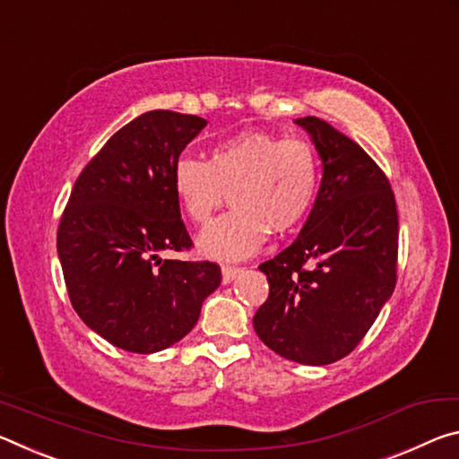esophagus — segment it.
I'll return each instance as SVG.
<instances>
[{"instance_id":"obj_1","label":"esophagus","mask_w":459,"mask_h":459,"mask_svg":"<svg viewBox=\"0 0 459 459\" xmlns=\"http://www.w3.org/2000/svg\"><path fill=\"white\" fill-rule=\"evenodd\" d=\"M239 270H242V268H238V266H221V281H223V284H230L231 281H234L236 276L239 274Z\"/></svg>"}]
</instances>
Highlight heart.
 <instances>
[{
  "label": "heart",
  "instance_id": "obj_1",
  "mask_svg": "<svg viewBox=\"0 0 459 459\" xmlns=\"http://www.w3.org/2000/svg\"><path fill=\"white\" fill-rule=\"evenodd\" d=\"M321 164L311 142L242 132L217 142L207 162L183 156L172 167V189L193 223H207L231 195L230 213L199 236V250L215 260L250 256L268 230L289 234L309 215L319 189Z\"/></svg>",
  "mask_w": 459,
  "mask_h": 459
}]
</instances>
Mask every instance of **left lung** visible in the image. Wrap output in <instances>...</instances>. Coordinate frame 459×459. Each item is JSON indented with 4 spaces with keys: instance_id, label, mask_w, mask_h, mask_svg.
<instances>
[{
    "instance_id": "1",
    "label": "left lung",
    "mask_w": 459,
    "mask_h": 459,
    "mask_svg": "<svg viewBox=\"0 0 459 459\" xmlns=\"http://www.w3.org/2000/svg\"><path fill=\"white\" fill-rule=\"evenodd\" d=\"M309 134L323 175L299 238L258 268L268 299L254 329L276 354L307 366L348 356L396 284L399 215L388 178L354 140L319 117Z\"/></svg>"
}]
</instances>
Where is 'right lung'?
Returning a JSON list of instances; mask_svg holds the SVG:
<instances>
[{
  "instance_id": "1",
  "label": "right lung",
  "mask_w": 459,
  "mask_h": 459,
  "mask_svg": "<svg viewBox=\"0 0 459 459\" xmlns=\"http://www.w3.org/2000/svg\"><path fill=\"white\" fill-rule=\"evenodd\" d=\"M205 126L199 116L169 109L132 119L82 169L60 217L56 250L73 309L116 348H170L220 287L213 262L160 256L193 246L172 167Z\"/></svg>"
}]
</instances>
